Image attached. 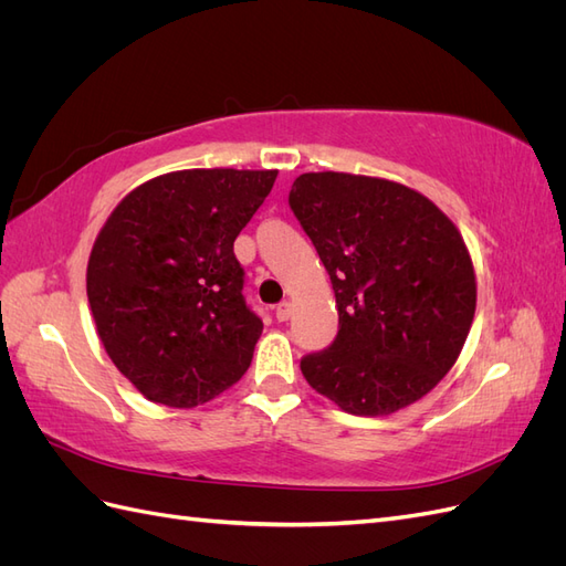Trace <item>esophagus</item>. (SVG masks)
<instances>
[{
	"instance_id": "esophagus-1",
	"label": "esophagus",
	"mask_w": 566,
	"mask_h": 566,
	"mask_svg": "<svg viewBox=\"0 0 566 566\" xmlns=\"http://www.w3.org/2000/svg\"><path fill=\"white\" fill-rule=\"evenodd\" d=\"M290 316H293V304H290V302L285 300V302H281V304L276 306V318H279V321H287Z\"/></svg>"
}]
</instances>
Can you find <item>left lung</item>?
<instances>
[{
    "label": "left lung",
    "instance_id": "obj_1",
    "mask_svg": "<svg viewBox=\"0 0 566 566\" xmlns=\"http://www.w3.org/2000/svg\"><path fill=\"white\" fill-rule=\"evenodd\" d=\"M290 210L328 271L339 331L300 368L352 416L422 399L465 345L476 306L470 252L432 200L403 184L300 175Z\"/></svg>",
    "mask_w": 566,
    "mask_h": 566
}]
</instances>
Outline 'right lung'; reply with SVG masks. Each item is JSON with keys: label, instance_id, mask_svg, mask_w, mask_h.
Returning a JSON list of instances; mask_svg holds the SVG:
<instances>
[{"label": "right lung", "instance_id": "right-lung-1", "mask_svg": "<svg viewBox=\"0 0 566 566\" xmlns=\"http://www.w3.org/2000/svg\"><path fill=\"white\" fill-rule=\"evenodd\" d=\"M276 169H184L134 188L90 254L101 342L146 399L193 408L250 368L264 323L245 297L233 241Z\"/></svg>", "mask_w": 566, "mask_h": 566}]
</instances>
